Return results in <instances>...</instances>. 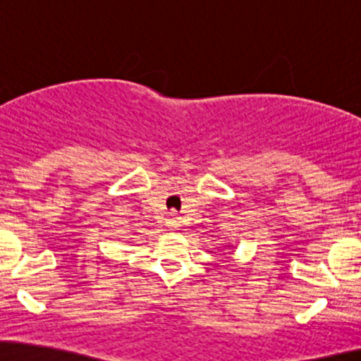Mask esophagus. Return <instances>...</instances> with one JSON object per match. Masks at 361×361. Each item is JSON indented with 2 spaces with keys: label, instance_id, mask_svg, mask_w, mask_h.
I'll return each instance as SVG.
<instances>
[{
  "label": "esophagus",
  "instance_id": "34e87169",
  "mask_svg": "<svg viewBox=\"0 0 361 361\" xmlns=\"http://www.w3.org/2000/svg\"><path fill=\"white\" fill-rule=\"evenodd\" d=\"M168 226L171 227V229H176V227H180V217L168 219Z\"/></svg>",
  "mask_w": 361,
  "mask_h": 361
}]
</instances>
